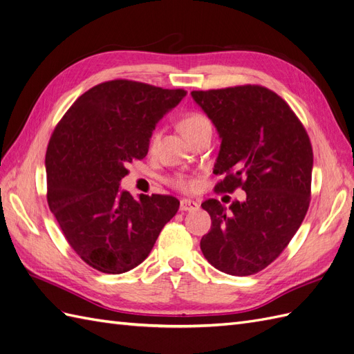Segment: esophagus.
Wrapping results in <instances>:
<instances>
[{
  "label": "esophagus",
  "instance_id": "esophagus-1",
  "mask_svg": "<svg viewBox=\"0 0 354 354\" xmlns=\"http://www.w3.org/2000/svg\"><path fill=\"white\" fill-rule=\"evenodd\" d=\"M198 207H199L198 202H195V201H190V199L180 201V211H192V209H196Z\"/></svg>",
  "mask_w": 354,
  "mask_h": 354
}]
</instances>
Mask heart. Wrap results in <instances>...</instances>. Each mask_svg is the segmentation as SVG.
<instances>
[{"instance_id":"heart-1","label":"heart","mask_w":354,"mask_h":354,"mask_svg":"<svg viewBox=\"0 0 354 354\" xmlns=\"http://www.w3.org/2000/svg\"><path fill=\"white\" fill-rule=\"evenodd\" d=\"M207 125H211V124L205 116L198 113V112H190V113H186L183 118H181L180 130L183 131V134L186 137H190L192 134H195L196 131L201 130V128L207 127ZM155 137L156 136L152 137V143L155 142ZM169 185L177 190L190 192L198 186V180L187 176V174H177L173 178H169Z\"/></svg>"}]
</instances>
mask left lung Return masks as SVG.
<instances>
[{
	"label": "left lung",
	"mask_w": 354,
	"mask_h": 354,
	"mask_svg": "<svg viewBox=\"0 0 354 354\" xmlns=\"http://www.w3.org/2000/svg\"><path fill=\"white\" fill-rule=\"evenodd\" d=\"M216 125L220 152L216 192H246L243 202L224 207L202 202L211 230L201 250L211 266L232 276H250L273 263L306 217L312 187L313 151L306 128L288 103L261 85L192 91Z\"/></svg>",
	"instance_id": "left-lung-1"
}]
</instances>
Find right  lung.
<instances>
[{"label": "right lung", "instance_id": "1", "mask_svg": "<svg viewBox=\"0 0 354 354\" xmlns=\"http://www.w3.org/2000/svg\"><path fill=\"white\" fill-rule=\"evenodd\" d=\"M185 90L113 80L85 91L51 134L47 202L71 248L102 273L120 274L146 260L180 202L120 189L127 165L143 159L158 121Z\"/></svg>", "mask_w": 354, "mask_h": 354}]
</instances>
